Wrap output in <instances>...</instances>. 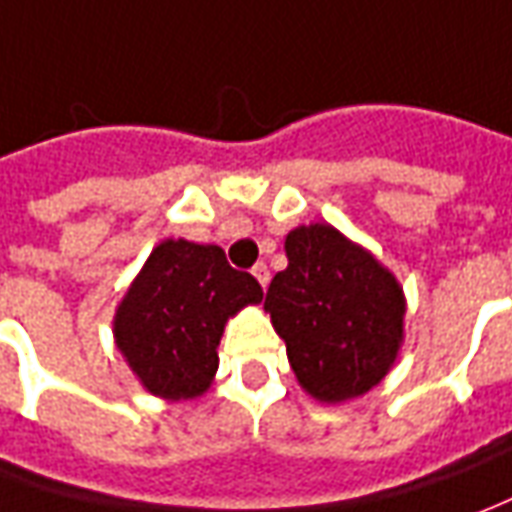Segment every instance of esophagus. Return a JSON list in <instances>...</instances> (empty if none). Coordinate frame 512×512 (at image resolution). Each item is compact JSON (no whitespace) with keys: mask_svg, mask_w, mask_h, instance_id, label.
Masks as SVG:
<instances>
[{"mask_svg":"<svg viewBox=\"0 0 512 512\" xmlns=\"http://www.w3.org/2000/svg\"><path fill=\"white\" fill-rule=\"evenodd\" d=\"M252 274H255L257 282H260L263 288H266L268 280H271V274H268V266H266V263H255V268H252Z\"/></svg>","mask_w":512,"mask_h":512,"instance_id":"obj_1","label":"esophagus"}]
</instances>
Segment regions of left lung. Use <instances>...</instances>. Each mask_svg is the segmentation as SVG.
<instances>
[{"label":"left lung","instance_id":"8db88e82","mask_svg":"<svg viewBox=\"0 0 512 512\" xmlns=\"http://www.w3.org/2000/svg\"><path fill=\"white\" fill-rule=\"evenodd\" d=\"M285 255L288 268L268 285L266 310L293 374L321 402L355 399L396 360L402 288L388 268L330 224L288 232Z\"/></svg>","mask_w":512,"mask_h":512}]
</instances>
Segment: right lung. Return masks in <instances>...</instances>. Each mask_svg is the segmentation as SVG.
I'll return each instance as SVG.
<instances>
[{
	"label": "right lung",
	"instance_id": "obj_1",
	"mask_svg": "<svg viewBox=\"0 0 512 512\" xmlns=\"http://www.w3.org/2000/svg\"><path fill=\"white\" fill-rule=\"evenodd\" d=\"M260 299V282L232 268L219 246L163 241L119 305L113 332L146 391L194 399L219 368L224 321Z\"/></svg>",
	"mask_w": 512,
	"mask_h": 512
}]
</instances>
